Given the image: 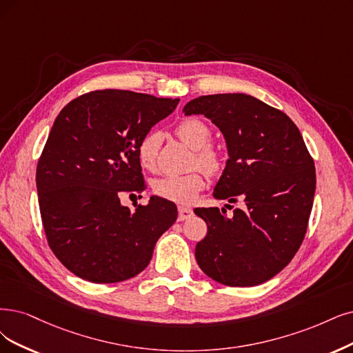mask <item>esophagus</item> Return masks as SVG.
Segmentation results:
<instances>
[{
  "label": "esophagus",
  "mask_w": 353,
  "mask_h": 353,
  "mask_svg": "<svg viewBox=\"0 0 353 353\" xmlns=\"http://www.w3.org/2000/svg\"><path fill=\"white\" fill-rule=\"evenodd\" d=\"M193 216V211L190 208H185V206H179V215H177V221H186L189 218Z\"/></svg>",
  "instance_id": "obj_1"
}]
</instances>
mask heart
<instances>
[{
    "mask_svg": "<svg viewBox=\"0 0 353 353\" xmlns=\"http://www.w3.org/2000/svg\"><path fill=\"white\" fill-rule=\"evenodd\" d=\"M176 134L188 147L194 150L193 165H199L211 174L221 172L223 155L215 147L210 145L212 132L205 122L199 119L181 121L176 128ZM159 145L160 137L154 132L143 135L138 143V161L148 172H154L157 168ZM203 188L205 174L202 170H193L186 174L163 176L152 181V192L157 196L179 205H189L194 202Z\"/></svg>",
    "mask_w": 353,
    "mask_h": 353,
    "instance_id": "b5f03b06",
    "label": "heart"
}]
</instances>
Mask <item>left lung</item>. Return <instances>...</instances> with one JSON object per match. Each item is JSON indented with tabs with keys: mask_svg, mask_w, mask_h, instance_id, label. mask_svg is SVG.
Here are the masks:
<instances>
[{
	"mask_svg": "<svg viewBox=\"0 0 353 353\" xmlns=\"http://www.w3.org/2000/svg\"><path fill=\"white\" fill-rule=\"evenodd\" d=\"M183 112L205 114L225 137L230 159L214 196L244 202L231 218L218 208L194 210L208 225L196 262L219 283H263L291 262L305 237L314 160L290 117L249 94L201 96Z\"/></svg>",
	"mask_w": 353,
	"mask_h": 353,
	"instance_id": "left-lung-1",
	"label": "left lung"
}]
</instances>
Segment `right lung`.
Wrapping results in <instances>:
<instances>
[{
	"mask_svg": "<svg viewBox=\"0 0 353 353\" xmlns=\"http://www.w3.org/2000/svg\"><path fill=\"white\" fill-rule=\"evenodd\" d=\"M177 104L179 99L96 90L57 116L36 168L39 208L50 250L78 278L114 283L137 276L174 224L173 202L152 196L132 212L121 196L145 189L138 143Z\"/></svg>",
	"mask_w": 353,
	"mask_h": 353,
	"instance_id": "right-lung-1",
	"label": "right lung"
}]
</instances>
